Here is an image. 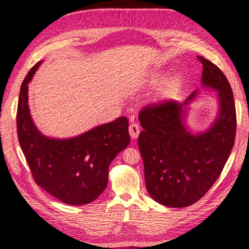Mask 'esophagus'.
<instances>
[{
	"mask_svg": "<svg viewBox=\"0 0 249 249\" xmlns=\"http://www.w3.org/2000/svg\"><path fill=\"white\" fill-rule=\"evenodd\" d=\"M129 135L130 137L133 138H137L140 136V133H141V129H140V126H138L136 123H132L129 125Z\"/></svg>",
	"mask_w": 249,
	"mask_h": 249,
	"instance_id": "obj_1",
	"label": "esophagus"
}]
</instances>
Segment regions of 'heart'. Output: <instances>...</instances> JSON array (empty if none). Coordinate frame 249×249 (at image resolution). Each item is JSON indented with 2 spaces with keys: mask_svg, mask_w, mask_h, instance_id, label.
Here are the masks:
<instances>
[{
  "mask_svg": "<svg viewBox=\"0 0 249 249\" xmlns=\"http://www.w3.org/2000/svg\"><path fill=\"white\" fill-rule=\"evenodd\" d=\"M163 75H165V73L160 70L151 71V72L146 74V77L142 80L141 86L145 88L156 87L157 84L160 83V81H161ZM182 86V75L179 73L171 74L170 77H168L165 81L161 83V86L158 88V90L155 94V100L157 101V102H167V101L175 99L176 96L179 94Z\"/></svg>",
  "mask_w": 249,
  "mask_h": 249,
  "instance_id": "1",
  "label": "heart"
}]
</instances>
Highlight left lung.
Returning <instances> with one entry per match:
<instances>
[{
  "label": "left lung",
  "mask_w": 249,
  "mask_h": 249,
  "mask_svg": "<svg viewBox=\"0 0 249 249\" xmlns=\"http://www.w3.org/2000/svg\"><path fill=\"white\" fill-rule=\"evenodd\" d=\"M201 83L217 91L218 113L205 132L193 134L185 125L187 105L169 101L142 109L138 147L144 161L147 191L158 203L185 208L199 201L215 182L234 146L236 111L234 95L224 73L208 59Z\"/></svg>",
  "instance_id": "left-lung-1"
}]
</instances>
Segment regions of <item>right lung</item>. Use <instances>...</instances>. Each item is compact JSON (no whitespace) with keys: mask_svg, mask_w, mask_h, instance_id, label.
Wrapping results in <instances>:
<instances>
[{"mask_svg":"<svg viewBox=\"0 0 249 249\" xmlns=\"http://www.w3.org/2000/svg\"><path fill=\"white\" fill-rule=\"evenodd\" d=\"M40 64L29 70L20 86L16 116L19 145L39 187L66 204H88L105 190L109 163L129 144L128 121L121 116L71 138L45 136L28 107V83Z\"/></svg>","mask_w":249,"mask_h":249,"instance_id":"obj_1","label":"right lung"}]
</instances>
